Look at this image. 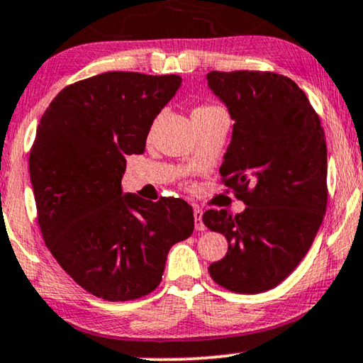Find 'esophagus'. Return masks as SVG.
<instances>
[{
    "instance_id": "esophagus-1",
    "label": "esophagus",
    "mask_w": 363,
    "mask_h": 363,
    "mask_svg": "<svg viewBox=\"0 0 363 363\" xmlns=\"http://www.w3.org/2000/svg\"><path fill=\"white\" fill-rule=\"evenodd\" d=\"M192 214H194V224H196L197 231H204L206 226H204V223H203V211L194 209V211H192Z\"/></svg>"
}]
</instances>
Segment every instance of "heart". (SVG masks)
Segmentation results:
<instances>
[{
	"instance_id": "1",
	"label": "heart",
	"mask_w": 363,
	"mask_h": 363,
	"mask_svg": "<svg viewBox=\"0 0 363 363\" xmlns=\"http://www.w3.org/2000/svg\"><path fill=\"white\" fill-rule=\"evenodd\" d=\"M216 110H221V108L214 107V105H199V107H196L194 110H192V118L209 116V113L216 112Z\"/></svg>"
}]
</instances>
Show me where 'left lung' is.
I'll list each match as a JSON object with an SVG mask.
<instances>
[{"label": "left lung", "mask_w": 363, "mask_h": 363, "mask_svg": "<svg viewBox=\"0 0 363 363\" xmlns=\"http://www.w3.org/2000/svg\"><path fill=\"white\" fill-rule=\"evenodd\" d=\"M211 91L235 121L219 169L246 204L233 216L209 209L203 221L226 236L228 253L209 266L235 293L278 286L308 253L327 209V142L305 91L272 72H211Z\"/></svg>", "instance_id": "obj_1"}]
</instances>
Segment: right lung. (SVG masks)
Here are the masks:
<instances>
[{"label": "right lung", "mask_w": 363, "mask_h": 363, "mask_svg": "<svg viewBox=\"0 0 363 363\" xmlns=\"http://www.w3.org/2000/svg\"><path fill=\"white\" fill-rule=\"evenodd\" d=\"M179 75L107 72L52 100L30 152L41 235L91 295L128 301L157 288L172 245L194 231L182 199L123 194L125 155L142 154L154 118L181 86Z\"/></svg>", "instance_id": "obj_1"}]
</instances>
